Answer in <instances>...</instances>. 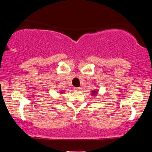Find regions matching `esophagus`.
I'll return each instance as SVG.
<instances>
[{
  "instance_id": "34e87169",
  "label": "esophagus",
  "mask_w": 152,
  "mask_h": 152,
  "mask_svg": "<svg viewBox=\"0 0 152 152\" xmlns=\"http://www.w3.org/2000/svg\"><path fill=\"white\" fill-rule=\"evenodd\" d=\"M74 89H75V90H76V91L81 90V88H80V87H79V88H74Z\"/></svg>"
}]
</instances>
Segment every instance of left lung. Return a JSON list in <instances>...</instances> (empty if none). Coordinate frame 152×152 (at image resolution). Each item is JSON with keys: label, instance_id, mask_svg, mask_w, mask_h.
<instances>
[{"label": "left lung", "instance_id": "1", "mask_svg": "<svg viewBox=\"0 0 152 152\" xmlns=\"http://www.w3.org/2000/svg\"><path fill=\"white\" fill-rule=\"evenodd\" d=\"M98 92H99V90H93L92 92V96H96L97 94H98Z\"/></svg>", "mask_w": 152, "mask_h": 152}]
</instances>
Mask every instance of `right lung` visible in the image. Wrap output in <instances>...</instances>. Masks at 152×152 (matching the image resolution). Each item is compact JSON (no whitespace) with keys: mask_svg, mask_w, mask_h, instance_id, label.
<instances>
[{"mask_svg":"<svg viewBox=\"0 0 152 152\" xmlns=\"http://www.w3.org/2000/svg\"><path fill=\"white\" fill-rule=\"evenodd\" d=\"M60 94H63V93H64V91H60Z\"/></svg>","mask_w":152,"mask_h":152,"instance_id":"obj_1","label":"right lung"}]
</instances>
